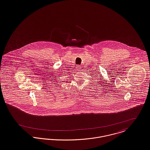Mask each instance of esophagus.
I'll use <instances>...</instances> for the list:
<instances>
[{
	"label": "esophagus",
	"instance_id": "esophagus-1",
	"mask_svg": "<svg viewBox=\"0 0 150 150\" xmlns=\"http://www.w3.org/2000/svg\"><path fill=\"white\" fill-rule=\"evenodd\" d=\"M77 67H78V68H80V66H77Z\"/></svg>",
	"mask_w": 150,
	"mask_h": 150
}]
</instances>
